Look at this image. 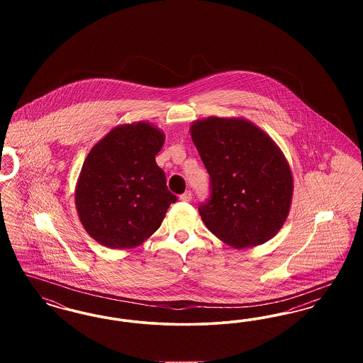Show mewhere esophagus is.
I'll use <instances>...</instances> for the list:
<instances>
[{"label": "esophagus", "mask_w": 363, "mask_h": 363, "mask_svg": "<svg viewBox=\"0 0 363 363\" xmlns=\"http://www.w3.org/2000/svg\"><path fill=\"white\" fill-rule=\"evenodd\" d=\"M179 200H181V201H185V203H189L190 200H191V191L188 190V191H185L184 194H181V196H179Z\"/></svg>", "instance_id": "34e87169"}]
</instances>
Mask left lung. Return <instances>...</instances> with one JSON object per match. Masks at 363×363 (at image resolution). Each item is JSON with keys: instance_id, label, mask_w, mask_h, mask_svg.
I'll return each instance as SVG.
<instances>
[{"instance_id": "obj_1", "label": "left lung", "mask_w": 363, "mask_h": 363, "mask_svg": "<svg viewBox=\"0 0 363 363\" xmlns=\"http://www.w3.org/2000/svg\"><path fill=\"white\" fill-rule=\"evenodd\" d=\"M190 136L211 177V200L199 208L208 230L235 249L274 238L294 190L291 167L277 143L242 117L197 120Z\"/></svg>"}]
</instances>
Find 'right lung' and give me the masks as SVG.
<instances>
[{
    "label": "right lung",
    "instance_id": "obj_1",
    "mask_svg": "<svg viewBox=\"0 0 363 363\" xmlns=\"http://www.w3.org/2000/svg\"><path fill=\"white\" fill-rule=\"evenodd\" d=\"M164 133L148 121L117 125L88 152L74 189L88 235L108 249H133L160 227L177 197L155 156Z\"/></svg>",
    "mask_w": 363,
    "mask_h": 363
}]
</instances>
